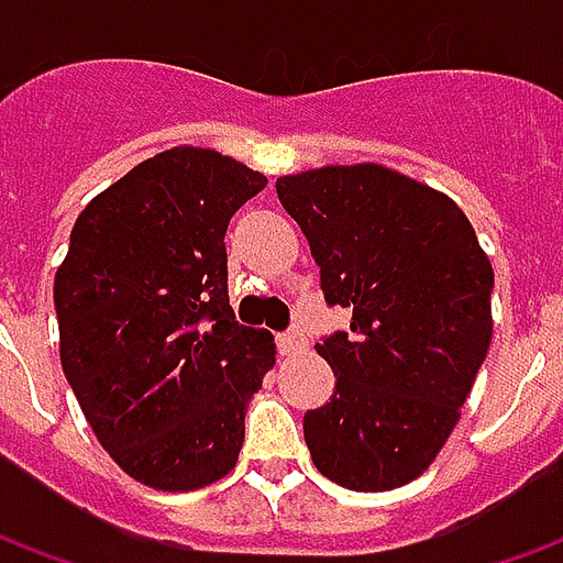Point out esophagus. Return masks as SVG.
<instances>
[{"label": "esophagus", "mask_w": 563, "mask_h": 563, "mask_svg": "<svg viewBox=\"0 0 563 563\" xmlns=\"http://www.w3.org/2000/svg\"><path fill=\"white\" fill-rule=\"evenodd\" d=\"M301 341H305V338H301L298 331H283V334H277V350H280L283 355H289L301 346Z\"/></svg>", "instance_id": "obj_1"}]
</instances>
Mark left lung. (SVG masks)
Wrapping results in <instances>:
<instances>
[{"label": "left lung", "instance_id": "obj_1", "mask_svg": "<svg viewBox=\"0 0 563 563\" xmlns=\"http://www.w3.org/2000/svg\"><path fill=\"white\" fill-rule=\"evenodd\" d=\"M277 196L325 301L353 310L317 343L338 383L305 413L310 459L353 492L401 488L443 449L492 346V262L452 198L377 162L286 174Z\"/></svg>", "mask_w": 563, "mask_h": 563}]
</instances>
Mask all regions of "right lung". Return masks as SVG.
<instances>
[{
	"label": "right lung",
	"mask_w": 563,
	"mask_h": 563,
	"mask_svg": "<svg viewBox=\"0 0 563 563\" xmlns=\"http://www.w3.org/2000/svg\"><path fill=\"white\" fill-rule=\"evenodd\" d=\"M265 186L217 150H162L80 210L56 268L68 386L104 452L150 488H205L244 446L277 350L234 322L222 238Z\"/></svg>",
	"instance_id": "add662e5"
}]
</instances>
